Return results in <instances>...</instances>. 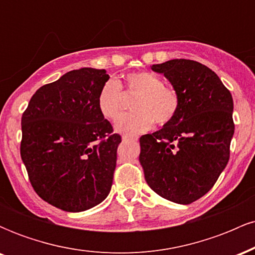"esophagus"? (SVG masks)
<instances>
[{
	"label": "esophagus",
	"mask_w": 255,
	"mask_h": 255,
	"mask_svg": "<svg viewBox=\"0 0 255 255\" xmlns=\"http://www.w3.org/2000/svg\"><path fill=\"white\" fill-rule=\"evenodd\" d=\"M134 137H130V136H127V135H124L122 136V140H124V141H127V140H133Z\"/></svg>",
	"instance_id": "obj_1"
}]
</instances>
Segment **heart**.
Listing matches in <instances>:
<instances>
[{
  "mask_svg": "<svg viewBox=\"0 0 255 255\" xmlns=\"http://www.w3.org/2000/svg\"><path fill=\"white\" fill-rule=\"evenodd\" d=\"M126 92L136 95L131 103L133 113L122 115L115 124V130L134 136L153 127L154 121L163 126L176 116L180 99L176 91L164 85L159 75L151 72L129 73L126 77ZM97 105L102 116L110 121L119 118L124 105L121 84L109 79L99 91Z\"/></svg>",
  "mask_w": 255,
  "mask_h": 255,
  "instance_id": "b5f03b06",
  "label": "heart"
}]
</instances>
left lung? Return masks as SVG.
Instances as JSON below:
<instances>
[{"label": "left lung", "instance_id": "obj_1", "mask_svg": "<svg viewBox=\"0 0 255 255\" xmlns=\"http://www.w3.org/2000/svg\"><path fill=\"white\" fill-rule=\"evenodd\" d=\"M180 99L169 124L140 137L139 162L152 191L187 205L206 194L228 164L235 126L229 90L209 67L192 60L153 64Z\"/></svg>", "mask_w": 255, "mask_h": 255}]
</instances>
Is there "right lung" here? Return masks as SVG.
<instances>
[{
    "label": "right lung",
    "instance_id": "1",
    "mask_svg": "<svg viewBox=\"0 0 255 255\" xmlns=\"http://www.w3.org/2000/svg\"><path fill=\"white\" fill-rule=\"evenodd\" d=\"M105 69L80 68L44 85L22 114L20 154L36 193L57 209L81 212L109 195L121 142L99 113Z\"/></svg>",
    "mask_w": 255,
    "mask_h": 255
}]
</instances>
